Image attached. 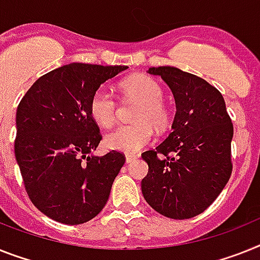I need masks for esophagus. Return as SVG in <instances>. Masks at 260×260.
I'll return each instance as SVG.
<instances>
[{
	"mask_svg": "<svg viewBox=\"0 0 260 260\" xmlns=\"http://www.w3.org/2000/svg\"><path fill=\"white\" fill-rule=\"evenodd\" d=\"M136 158H137V157H136V156H134V154H126V156H125V161H126V164L132 162V161L136 160Z\"/></svg>",
	"mask_w": 260,
	"mask_h": 260,
	"instance_id": "34e87169",
	"label": "esophagus"
}]
</instances>
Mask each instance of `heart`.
Instances as JSON below:
<instances>
[{
	"instance_id": "b5f03b06",
	"label": "heart",
	"mask_w": 260,
	"mask_h": 260,
	"mask_svg": "<svg viewBox=\"0 0 260 260\" xmlns=\"http://www.w3.org/2000/svg\"><path fill=\"white\" fill-rule=\"evenodd\" d=\"M126 98L140 103L132 125H120L106 135V147L123 153L134 154L152 143L154 125L161 129L168 123V112L162 104L160 84L148 76H134L121 84ZM89 112L102 126H110L117 116V103L107 88H98L89 100Z\"/></svg>"
}]
</instances>
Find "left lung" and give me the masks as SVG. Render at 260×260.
Masks as SVG:
<instances>
[{
  "mask_svg": "<svg viewBox=\"0 0 260 260\" xmlns=\"http://www.w3.org/2000/svg\"><path fill=\"white\" fill-rule=\"evenodd\" d=\"M176 102L172 132L141 154L149 171L141 191L150 208L173 219L201 214L214 202L233 171V123L222 93L202 78L177 67H150Z\"/></svg>",
  "mask_w": 260,
  "mask_h": 260,
  "instance_id": "8db88e82",
  "label": "left lung"
}]
</instances>
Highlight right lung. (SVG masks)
<instances>
[{
  "label": "right lung",
  "mask_w": 260,
  "mask_h": 260,
  "mask_svg": "<svg viewBox=\"0 0 260 260\" xmlns=\"http://www.w3.org/2000/svg\"><path fill=\"white\" fill-rule=\"evenodd\" d=\"M126 69L70 63L41 76L19 102L15 160L34 206L54 221L84 223L106 206L125 157L92 154L102 135L89 100Z\"/></svg>",
  "instance_id": "add662e5"
}]
</instances>
